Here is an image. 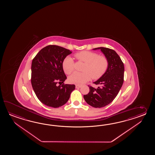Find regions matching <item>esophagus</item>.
Here are the masks:
<instances>
[{
	"label": "esophagus",
	"mask_w": 155,
	"mask_h": 155,
	"mask_svg": "<svg viewBox=\"0 0 155 155\" xmlns=\"http://www.w3.org/2000/svg\"><path fill=\"white\" fill-rule=\"evenodd\" d=\"M75 86H76V88H80V87H81V86L78 85H76Z\"/></svg>",
	"instance_id": "34e87169"
}]
</instances>
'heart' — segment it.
I'll return each instance as SVG.
<instances>
[{
	"label": "heart",
	"instance_id": "1",
	"mask_svg": "<svg viewBox=\"0 0 155 155\" xmlns=\"http://www.w3.org/2000/svg\"><path fill=\"white\" fill-rule=\"evenodd\" d=\"M75 57L79 61L85 63L83 73L75 72L69 78L72 84L81 85L90 79H98L105 73L108 68V60L104 56H99L97 53L83 51L76 53ZM63 68L66 74H70L74 70V61L70 56L66 57L63 62Z\"/></svg>",
	"mask_w": 155,
	"mask_h": 155
}]
</instances>
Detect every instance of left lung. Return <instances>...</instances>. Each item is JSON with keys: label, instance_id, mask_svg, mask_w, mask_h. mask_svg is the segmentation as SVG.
I'll use <instances>...</instances> for the list:
<instances>
[{"label": "left lung", "instance_id": "left-lung-1", "mask_svg": "<svg viewBox=\"0 0 155 155\" xmlns=\"http://www.w3.org/2000/svg\"><path fill=\"white\" fill-rule=\"evenodd\" d=\"M100 49L108 60V68L105 73L95 82L97 88L89 86L90 91L84 95L86 102L95 108H100L110 104L117 95L124 82V65L119 55L114 50L100 47Z\"/></svg>", "mask_w": 155, "mask_h": 155}]
</instances>
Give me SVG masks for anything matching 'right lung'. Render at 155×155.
Returning <instances> with one entry per match:
<instances>
[{
    "label": "right lung",
    "instance_id": "obj_1",
    "mask_svg": "<svg viewBox=\"0 0 155 155\" xmlns=\"http://www.w3.org/2000/svg\"><path fill=\"white\" fill-rule=\"evenodd\" d=\"M72 52L58 45H50L44 48L36 54L31 64V82L37 97L45 105L54 108L65 104L75 85L64 83L66 76L63 62Z\"/></svg>",
    "mask_w": 155,
    "mask_h": 155
}]
</instances>
